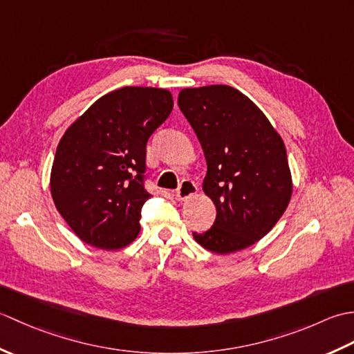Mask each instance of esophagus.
Wrapping results in <instances>:
<instances>
[{"mask_svg": "<svg viewBox=\"0 0 354 354\" xmlns=\"http://www.w3.org/2000/svg\"><path fill=\"white\" fill-rule=\"evenodd\" d=\"M198 192V185L193 181H189V179H184V181L179 184L178 190H176V199L178 201H185L192 198L193 194H196Z\"/></svg>", "mask_w": 354, "mask_h": 354, "instance_id": "esophagus-1", "label": "esophagus"}]
</instances>
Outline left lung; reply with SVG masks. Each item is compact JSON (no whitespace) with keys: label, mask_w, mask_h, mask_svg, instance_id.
Listing matches in <instances>:
<instances>
[{"label":"left lung","mask_w":354,"mask_h":354,"mask_svg":"<svg viewBox=\"0 0 354 354\" xmlns=\"http://www.w3.org/2000/svg\"><path fill=\"white\" fill-rule=\"evenodd\" d=\"M178 106L204 150L202 189L217 212L213 227L193 237L216 254L245 250L288 208L292 178L284 142L265 114L228 85L183 89Z\"/></svg>","instance_id":"1"}]
</instances>
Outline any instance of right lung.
I'll use <instances>...</instances> for the list:
<instances>
[{
	"label": "right lung",
	"mask_w": 354,
	"mask_h": 354,
	"mask_svg": "<svg viewBox=\"0 0 354 354\" xmlns=\"http://www.w3.org/2000/svg\"><path fill=\"white\" fill-rule=\"evenodd\" d=\"M173 108L167 89L124 86L100 97L59 142L51 169L57 212L85 243L129 245L140 232L146 146Z\"/></svg>",
	"instance_id": "add662e5"
}]
</instances>
